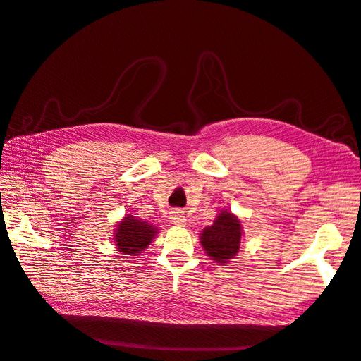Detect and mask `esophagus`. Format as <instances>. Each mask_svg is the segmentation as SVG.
<instances>
[{
    "label": "esophagus",
    "instance_id": "1",
    "mask_svg": "<svg viewBox=\"0 0 361 361\" xmlns=\"http://www.w3.org/2000/svg\"><path fill=\"white\" fill-rule=\"evenodd\" d=\"M171 221H172V224H177V226L186 224V216H184V212L173 210L171 214Z\"/></svg>",
    "mask_w": 361,
    "mask_h": 361
}]
</instances>
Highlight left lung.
I'll return each mask as SVG.
<instances>
[{
	"label": "left lung",
	"mask_w": 361,
	"mask_h": 361,
	"mask_svg": "<svg viewBox=\"0 0 361 361\" xmlns=\"http://www.w3.org/2000/svg\"><path fill=\"white\" fill-rule=\"evenodd\" d=\"M241 224L228 212H221L214 226L206 227L201 233V244L212 259L226 264L238 253L241 245Z\"/></svg>",
	"instance_id": "left-lung-1"
}]
</instances>
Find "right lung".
Returning <instances> with one entry per match:
<instances>
[{
	"label": "right lung",
	"instance_id": "add662e5",
	"mask_svg": "<svg viewBox=\"0 0 361 361\" xmlns=\"http://www.w3.org/2000/svg\"><path fill=\"white\" fill-rule=\"evenodd\" d=\"M155 233L157 228H154L149 223L128 215L118 223L114 239L118 252L129 256H137V253H142L152 243Z\"/></svg>",
	"mask_w": 361,
	"mask_h": 361
}]
</instances>
